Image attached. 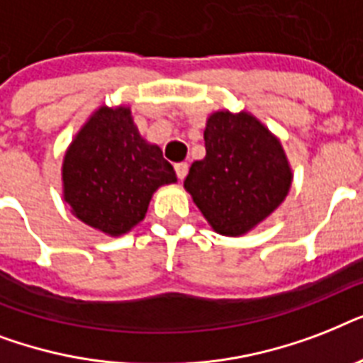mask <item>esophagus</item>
Listing matches in <instances>:
<instances>
[{"label": "esophagus", "instance_id": "34e87169", "mask_svg": "<svg viewBox=\"0 0 363 363\" xmlns=\"http://www.w3.org/2000/svg\"><path fill=\"white\" fill-rule=\"evenodd\" d=\"M175 171H177V177L179 179H184V177L188 175V164L186 162H181V164H175Z\"/></svg>", "mask_w": 363, "mask_h": 363}]
</instances>
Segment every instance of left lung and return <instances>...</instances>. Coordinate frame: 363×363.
<instances>
[{"label":"left lung","mask_w":363,"mask_h":363,"mask_svg":"<svg viewBox=\"0 0 363 363\" xmlns=\"http://www.w3.org/2000/svg\"><path fill=\"white\" fill-rule=\"evenodd\" d=\"M203 139L205 158L194 162L184 188L216 233L245 235L290 192L294 173L286 152L247 111L209 115Z\"/></svg>","instance_id":"8db88e82"}]
</instances>
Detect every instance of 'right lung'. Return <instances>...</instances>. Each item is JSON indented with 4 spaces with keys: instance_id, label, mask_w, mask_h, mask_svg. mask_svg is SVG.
Instances as JSON below:
<instances>
[{
    "instance_id": "obj_1",
    "label": "right lung",
    "mask_w": 363,
    "mask_h": 363,
    "mask_svg": "<svg viewBox=\"0 0 363 363\" xmlns=\"http://www.w3.org/2000/svg\"><path fill=\"white\" fill-rule=\"evenodd\" d=\"M177 182L158 145L143 139L128 105H101L65 150L64 201L86 226L121 238L145 218L152 194Z\"/></svg>"
}]
</instances>
